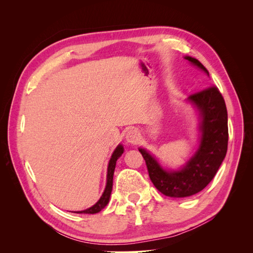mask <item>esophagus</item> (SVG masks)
<instances>
[{
    "label": "esophagus",
    "instance_id": "1",
    "mask_svg": "<svg viewBox=\"0 0 253 253\" xmlns=\"http://www.w3.org/2000/svg\"><path fill=\"white\" fill-rule=\"evenodd\" d=\"M126 139L128 143H136L139 140V133L137 129H129V131L126 133Z\"/></svg>",
    "mask_w": 253,
    "mask_h": 253
}]
</instances>
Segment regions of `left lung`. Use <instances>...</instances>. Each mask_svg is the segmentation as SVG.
I'll return each mask as SVG.
<instances>
[{
    "label": "left lung",
    "mask_w": 253,
    "mask_h": 253,
    "mask_svg": "<svg viewBox=\"0 0 253 253\" xmlns=\"http://www.w3.org/2000/svg\"><path fill=\"white\" fill-rule=\"evenodd\" d=\"M185 59L209 76L197 59L188 56ZM188 100L200 112L202 134L200 147L186 166L177 171H167L149 152L139 149L153 185L170 197H187L201 192L215 176L228 148V114L218 88L208 86L189 96Z\"/></svg>",
    "instance_id": "8db88e82"
}]
</instances>
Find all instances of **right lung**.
Listing matches in <instances>:
<instances>
[{"label":"right lung","mask_w":253,"mask_h":253,"mask_svg":"<svg viewBox=\"0 0 253 253\" xmlns=\"http://www.w3.org/2000/svg\"><path fill=\"white\" fill-rule=\"evenodd\" d=\"M124 147L121 144H119L118 147L115 149L113 155L110 159L109 167H108V177H106V186L104 189V192L101 195L100 200H99L93 207L90 208L83 210V211H77L76 213H85V214H95L100 212L103 208H105V206L109 204L110 201V196L112 193V188H113V176H114V171H115V167H116V162L117 159L122 155L124 153Z\"/></svg>","instance_id":"1"}]
</instances>
